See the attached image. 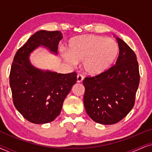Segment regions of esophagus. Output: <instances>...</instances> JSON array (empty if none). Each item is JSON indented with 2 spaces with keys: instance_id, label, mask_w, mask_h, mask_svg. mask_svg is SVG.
Returning a JSON list of instances; mask_svg holds the SVG:
<instances>
[{
  "instance_id": "esophagus-1",
  "label": "esophagus",
  "mask_w": 152,
  "mask_h": 152,
  "mask_svg": "<svg viewBox=\"0 0 152 152\" xmlns=\"http://www.w3.org/2000/svg\"><path fill=\"white\" fill-rule=\"evenodd\" d=\"M83 80H84V78H83V77H82V75H80V74L77 75V82L78 83L82 82V81H83Z\"/></svg>"
}]
</instances>
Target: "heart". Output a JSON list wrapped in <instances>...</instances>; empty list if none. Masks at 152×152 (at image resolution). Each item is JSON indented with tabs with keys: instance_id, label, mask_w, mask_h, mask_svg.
<instances>
[{
	"instance_id": "1",
	"label": "heart",
	"mask_w": 152,
	"mask_h": 152,
	"mask_svg": "<svg viewBox=\"0 0 152 152\" xmlns=\"http://www.w3.org/2000/svg\"><path fill=\"white\" fill-rule=\"evenodd\" d=\"M119 54V46L115 41L96 35H84L70 39L68 53L61 55L64 61L71 65L83 61V68L90 76L99 75L113 65Z\"/></svg>"
}]
</instances>
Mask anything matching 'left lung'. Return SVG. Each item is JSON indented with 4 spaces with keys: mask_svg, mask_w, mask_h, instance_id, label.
Returning <instances> with one entry per match:
<instances>
[{
    "mask_svg": "<svg viewBox=\"0 0 152 152\" xmlns=\"http://www.w3.org/2000/svg\"><path fill=\"white\" fill-rule=\"evenodd\" d=\"M116 39L120 52L115 65L83 81L87 114L97 123L107 125L117 123L129 113L140 82L136 54L121 39Z\"/></svg>",
    "mask_w": 152,
    "mask_h": 152,
    "instance_id": "obj_1",
    "label": "left lung"
}]
</instances>
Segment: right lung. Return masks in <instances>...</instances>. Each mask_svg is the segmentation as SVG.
I'll use <instances>...</instances> for the list:
<instances>
[{"label":"right lung","mask_w":152,"mask_h":152,"mask_svg":"<svg viewBox=\"0 0 152 152\" xmlns=\"http://www.w3.org/2000/svg\"><path fill=\"white\" fill-rule=\"evenodd\" d=\"M62 38L60 31H38L14 56L10 74L13 102L18 111L32 123L53 121L61 113L64 99L76 84V72L61 74L41 70L30 61V54L40 46L57 55Z\"/></svg>","instance_id":"1"}]
</instances>
